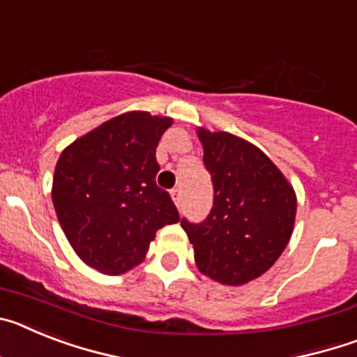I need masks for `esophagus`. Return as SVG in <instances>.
Masks as SVG:
<instances>
[{
  "instance_id": "1",
  "label": "esophagus",
  "mask_w": 357,
  "mask_h": 357,
  "mask_svg": "<svg viewBox=\"0 0 357 357\" xmlns=\"http://www.w3.org/2000/svg\"><path fill=\"white\" fill-rule=\"evenodd\" d=\"M172 198H173V202H175V206L181 209V207H182V191H181V189H178V188L173 189Z\"/></svg>"
}]
</instances>
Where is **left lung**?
Here are the masks:
<instances>
[{"label": "left lung", "mask_w": 357, "mask_h": 357, "mask_svg": "<svg viewBox=\"0 0 357 357\" xmlns=\"http://www.w3.org/2000/svg\"><path fill=\"white\" fill-rule=\"evenodd\" d=\"M214 202L202 223L182 218L204 275L241 286L263 275L284 252L296 214V195L264 151L229 132L198 128Z\"/></svg>", "instance_id": "left-lung-1"}]
</instances>
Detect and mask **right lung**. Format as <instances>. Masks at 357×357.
<instances>
[{
    "label": "right lung",
    "instance_id": "1",
    "mask_svg": "<svg viewBox=\"0 0 357 357\" xmlns=\"http://www.w3.org/2000/svg\"><path fill=\"white\" fill-rule=\"evenodd\" d=\"M173 119L132 110L78 137L59 157L52 198L73 250L119 275L143 263L155 232L181 220L157 185L155 148Z\"/></svg>",
    "mask_w": 357,
    "mask_h": 357
}]
</instances>
